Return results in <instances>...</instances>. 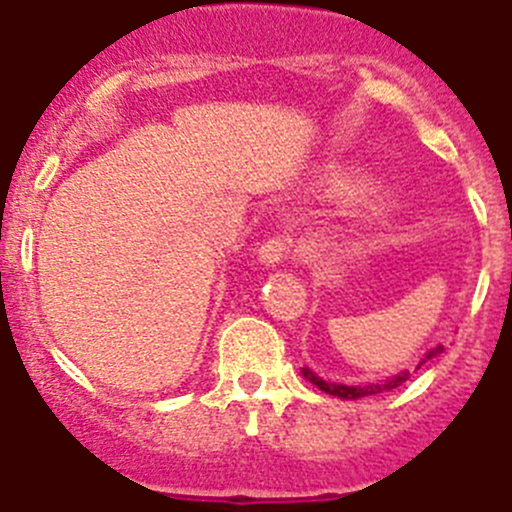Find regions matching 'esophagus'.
I'll use <instances>...</instances> for the list:
<instances>
[{"mask_svg": "<svg viewBox=\"0 0 512 512\" xmlns=\"http://www.w3.org/2000/svg\"><path fill=\"white\" fill-rule=\"evenodd\" d=\"M257 255H260V262H265V265L285 262L293 255V237H290V234H273V237H267L265 242H262Z\"/></svg>", "mask_w": 512, "mask_h": 512, "instance_id": "34e87169", "label": "esophagus"}]
</instances>
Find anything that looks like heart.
<instances>
[{"instance_id":"b5f03b06","label":"heart","mask_w":512,"mask_h":512,"mask_svg":"<svg viewBox=\"0 0 512 512\" xmlns=\"http://www.w3.org/2000/svg\"><path fill=\"white\" fill-rule=\"evenodd\" d=\"M354 186H357V183H352V181H342V183H339V188H349V191H352Z\"/></svg>"}]
</instances>
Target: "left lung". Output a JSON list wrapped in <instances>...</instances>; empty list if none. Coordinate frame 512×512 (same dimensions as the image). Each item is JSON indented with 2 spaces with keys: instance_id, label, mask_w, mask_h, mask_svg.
Listing matches in <instances>:
<instances>
[{
  "instance_id": "obj_1",
  "label": "left lung",
  "mask_w": 512,
  "mask_h": 512,
  "mask_svg": "<svg viewBox=\"0 0 512 512\" xmlns=\"http://www.w3.org/2000/svg\"><path fill=\"white\" fill-rule=\"evenodd\" d=\"M439 352H444V347L431 349V352L421 359V365L426 362V359L436 357ZM301 375L306 377L311 385H316L319 390H324V393L336 395V398H344V400H357V398H365V395H377V393H382V390H395L398 385H403L405 380H411V372L408 370L398 372V375H393L390 380H385V382H370V385H336V382H326V380H321V377H316L311 370H308V367H303Z\"/></svg>"
}]
</instances>
